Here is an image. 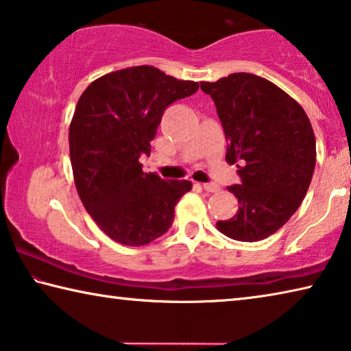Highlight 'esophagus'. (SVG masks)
Segmentation results:
<instances>
[{"label": "esophagus", "instance_id": "esophagus-1", "mask_svg": "<svg viewBox=\"0 0 351 351\" xmlns=\"http://www.w3.org/2000/svg\"><path fill=\"white\" fill-rule=\"evenodd\" d=\"M203 189L206 190V192H218L219 190V186L218 184H215V182H206V184H203Z\"/></svg>", "mask_w": 351, "mask_h": 351}]
</instances>
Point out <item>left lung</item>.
Returning a JSON list of instances; mask_svg holds the SVG:
<instances>
[{"label":"left lung","instance_id":"8db88e82","mask_svg":"<svg viewBox=\"0 0 351 351\" xmlns=\"http://www.w3.org/2000/svg\"><path fill=\"white\" fill-rule=\"evenodd\" d=\"M201 90L215 102L229 144L226 161L241 178L228 187L239 212L217 228L232 240H263L293 217L310 187L316 165L310 119L289 94L249 73L201 82Z\"/></svg>","mask_w":351,"mask_h":351}]
</instances>
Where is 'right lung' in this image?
I'll list each match as a JSON object with an SVG mask.
<instances>
[{
	"label": "right lung",
	"instance_id": "add662e5",
	"mask_svg": "<svg viewBox=\"0 0 351 351\" xmlns=\"http://www.w3.org/2000/svg\"><path fill=\"white\" fill-rule=\"evenodd\" d=\"M198 88L142 64L99 77L83 91L69 125L71 165L83 206L111 240L144 246L173 223L192 182L145 173L139 158L150 154L164 110Z\"/></svg>",
	"mask_w": 351,
	"mask_h": 351
}]
</instances>
